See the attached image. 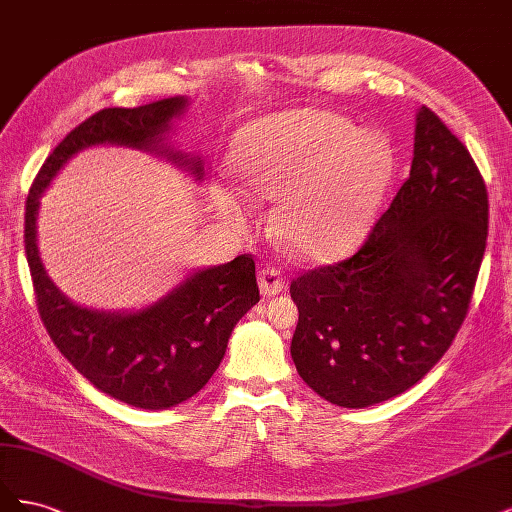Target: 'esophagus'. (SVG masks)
<instances>
[{
    "instance_id": "obj_1",
    "label": "esophagus",
    "mask_w": 512,
    "mask_h": 512,
    "mask_svg": "<svg viewBox=\"0 0 512 512\" xmlns=\"http://www.w3.org/2000/svg\"><path fill=\"white\" fill-rule=\"evenodd\" d=\"M258 286H260L262 297L271 299V297H275V294H280L286 288V280L277 269L265 267V269H260V273H258Z\"/></svg>"
}]
</instances>
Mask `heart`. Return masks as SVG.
Wrapping results in <instances>:
<instances>
[{"instance_id": "b5f03b06", "label": "heart", "mask_w": 512, "mask_h": 512, "mask_svg": "<svg viewBox=\"0 0 512 512\" xmlns=\"http://www.w3.org/2000/svg\"><path fill=\"white\" fill-rule=\"evenodd\" d=\"M389 138L359 132L329 111H288L245 126L232 143V173L245 192L279 200L275 232L307 260H331L363 235L395 177ZM220 209L241 218L237 198Z\"/></svg>"}]
</instances>
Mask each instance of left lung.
I'll use <instances>...</instances> for the list:
<instances>
[{"instance_id":"8db88e82","label":"left lung","mask_w":512,"mask_h":512,"mask_svg":"<svg viewBox=\"0 0 512 512\" xmlns=\"http://www.w3.org/2000/svg\"><path fill=\"white\" fill-rule=\"evenodd\" d=\"M485 181L459 138L421 106L410 177L354 256L290 284V354L322 399L367 408L421 380L468 314L487 245Z\"/></svg>"}]
</instances>
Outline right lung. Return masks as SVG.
<instances>
[{
    "label": "right lung",
    "instance_id": "add662e5",
    "mask_svg": "<svg viewBox=\"0 0 512 512\" xmlns=\"http://www.w3.org/2000/svg\"><path fill=\"white\" fill-rule=\"evenodd\" d=\"M188 98L175 96L136 108H104L61 141L29 190L25 254L40 318L57 350L98 391L123 404L166 410L196 395L220 367L235 324L260 301L256 265L241 254L226 265L190 273L166 297L136 312H100L72 303L46 273L38 252L40 198L76 153L94 145L156 151L203 179V160L164 147Z\"/></svg>",
    "mask_w": 512,
    "mask_h": 512
}]
</instances>
